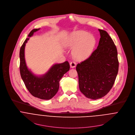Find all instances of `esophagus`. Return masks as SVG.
<instances>
[{
	"mask_svg": "<svg viewBox=\"0 0 135 135\" xmlns=\"http://www.w3.org/2000/svg\"><path fill=\"white\" fill-rule=\"evenodd\" d=\"M76 63L74 61H72L70 63V66L72 68H74L76 66Z\"/></svg>",
	"mask_w": 135,
	"mask_h": 135,
	"instance_id": "esophagus-1",
	"label": "esophagus"
}]
</instances>
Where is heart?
I'll use <instances>...</instances> for the list:
<instances>
[{"label": "heart", "mask_w": 135, "mask_h": 135, "mask_svg": "<svg viewBox=\"0 0 135 135\" xmlns=\"http://www.w3.org/2000/svg\"><path fill=\"white\" fill-rule=\"evenodd\" d=\"M96 44L93 36L86 31L74 32L63 41L65 47L74 48V56L77 59L83 60L88 58L91 54Z\"/></svg>", "instance_id": "b5f03b06"}]
</instances>
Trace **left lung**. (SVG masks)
Instances as JSON below:
<instances>
[{"instance_id":"8db88e82","label":"left lung","mask_w":135,"mask_h":135,"mask_svg":"<svg viewBox=\"0 0 135 135\" xmlns=\"http://www.w3.org/2000/svg\"><path fill=\"white\" fill-rule=\"evenodd\" d=\"M98 31L100 38L97 49L76 68L80 91L92 99L102 98L110 91L119 70L118 52L113 40L106 31Z\"/></svg>"}]
</instances>
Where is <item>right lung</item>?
Wrapping results in <instances>:
<instances>
[{
  "label": "right lung",
  "instance_id": "add662e5",
  "mask_svg": "<svg viewBox=\"0 0 135 135\" xmlns=\"http://www.w3.org/2000/svg\"><path fill=\"white\" fill-rule=\"evenodd\" d=\"M34 29L31 31L21 47L20 51V70L21 77L29 92L33 97L42 99H50L57 93L59 81L64 74L68 72L70 66L68 61L53 65L45 74L37 76L30 71L26 65L25 59L26 43L34 32L40 30Z\"/></svg>",
  "mask_w": 135,
  "mask_h": 135
}]
</instances>
